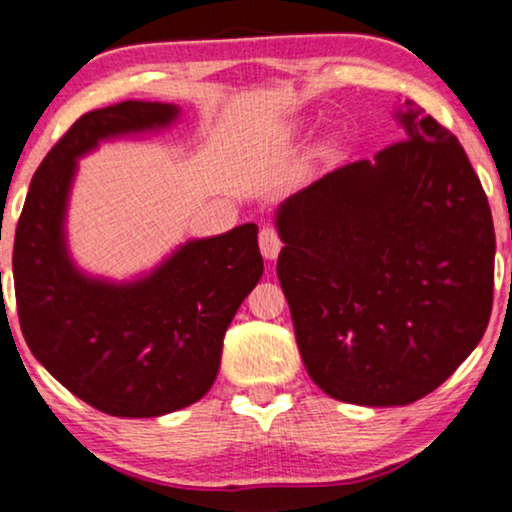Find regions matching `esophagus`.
I'll return each instance as SVG.
<instances>
[{
	"instance_id": "obj_1",
	"label": "esophagus",
	"mask_w": 512,
	"mask_h": 512,
	"mask_svg": "<svg viewBox=\"0 0 512 512\" xmlns=\"http://www.w3.org/2000/svg\"><path fill=\"white\" fill-rule=\"evenodd\" d=\"M258 247H261V254L263 258H272L279 256V251H282V240H279V233L272 226H265L261 228V233H258Z\"/></svg>"
}]
</instances>
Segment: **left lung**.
I'll list each match as a JSON object with an SVG mask.
<instances>
[{
  "label": "left lung",
  "instance_id": "1",
  "mask_svg": "<svg viewBox=\"0 0 512 512\" xmlns=\"http://www.w3.org/2000/svg\"><path fill=\"white\" fill-rule=\"evenodd\" d=\"M405 139L342 165L277 212V277L307 373L370 408L438 389L487 331L494 223L464 146L422 111Z\"/></svg>",
  "mask_w": 512,
  "mask_h": 512
}]
</instances>
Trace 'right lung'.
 <instances>
[{
	"label": "right lung",
	"instance_id": "1",
	"mask_svg": "<svg viewBox=\"0 0 512 512\" xmlns=\"http://www.w3.org/2000/svg\"><path fill=\"white\" fill-rule=\"evenodd\" d=\"M174 104L121 102L83 114L41 160L18 219L13 282L20 331L48 373L114 417H158L200 401L223 335L263 275L258 226L193 240L132 284L81 275L65 249L76 158L100 139L167 125Z\"/></svg>",
	"mask_w": 512,
	"mask_h": 512
}]
</instances>
